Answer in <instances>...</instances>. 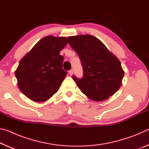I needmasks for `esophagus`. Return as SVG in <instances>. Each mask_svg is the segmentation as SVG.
Listing matches in <instances>:
<instances>
[{
  "label": "esophagus",
  "mask_w": 149,
  "mask_h": 149,
  "mask_svg": "<svg viewBox=\"0 0 149 149\" xmlns=\"http://www.w3.org/2000/svg\"><path fill=\"white\" fill-rule=\"evenodd\" d=\"M73 74H74V71H73V70H70V71H69V74H70V75H72Z\"/></svg>",
  "instance_id": "1"
}]
</instances>
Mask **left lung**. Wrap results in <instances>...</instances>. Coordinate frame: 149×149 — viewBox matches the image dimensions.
<instances>
[{
  "label": "left lung",
  "instance_id": "8db88e82",
  "mask_svg": "<svg viewBox=\"0 0 149 149\" xmlns=\"http://www.w3.org/2000/svg\"><path fill=\"white\" fill-rule=\"evenodd\" d=\"M68 39L84 70L81 79L72 77L77 87L94 101L108 99L122 85L124 71L119 59L93 35H76Z\"/></svg>",
  "mask_w": 149,
  "mask_h": 149
}]
</instances>
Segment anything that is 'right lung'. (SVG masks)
<instances>
[{"label": "right lung", "mask_w": 149, "mask_h": 149, "mask_svg": "<svg viewBox=\"0 0 149 149\" xmlns=\"http://www.w3.org/2000/svg\"><path fill=\"white\" fill-rule=\"evenodd\" d=\"M68 42L65 37L49 35L20 60L15 72L17 86L33 101H46L58 91L67 74L62 69L64 57L60 52Z\"/></svg>", "instance_id": "1"}]
</instances>
